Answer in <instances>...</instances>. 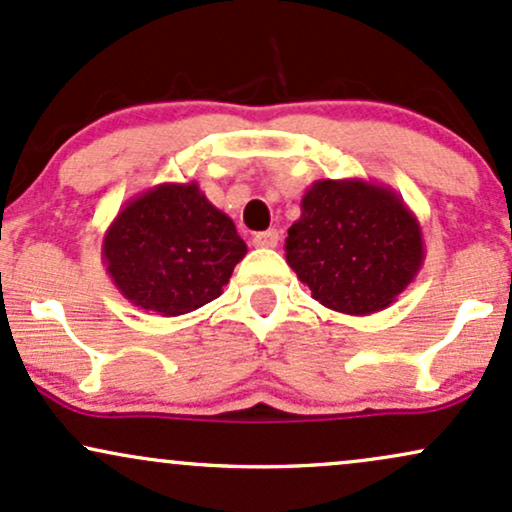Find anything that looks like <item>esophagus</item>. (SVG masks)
<instances>
[{
  "instance_id": "1",
  "label": "esophagus",
  "mask_w": 512,
  "mask_h": 512,
  "mask_svg": "<svg viewBox=\"0 0 512 512\" xmlns=\"http://www.w3.org/2000/svg\"><path fill=\"white\" fill-rule=\"evenodd\" d=\"M279 240H281V236H279V231H276V229L260 231V233H255V236H252V243H255L257 248H276V245H279Z\"/></svg>"
}]
</instances>
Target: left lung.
<instances>
[{"label": "left lung", "mask_w": 512, "mask_h": 512, "mask_svg": "<svg viewBox=\"0 0 512 512\" xmlns=\"http://www.w3.org/2000/svg\"><path fill=\"white\" fill-rule=\"evenodd\" d=\"M286 262L324 307L374 315L396 303L422 269V226L384 183L322 178L300 200Z\"/></svg>", "instance_id": "1"}]
</instances>
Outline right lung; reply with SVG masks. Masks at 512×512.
I'll return each mask as SVG.
<instances>
[{
	"instance_id": "1",
	"label": "right lung",
	"mask_w": 512,
	"mask_h": 512,
	"mask_svg": "<svg viewBox=\"0 0 512 512\" xmlns=\"http://www.w3.org/2000/svg\"><path fill=\"white\" fill-rule=\"evenodd\" d=\"M248 245L195 181L159 183L119 209L102 262L128 303L162 317L219 298Z\"/></svg>"
}]
</instances>
